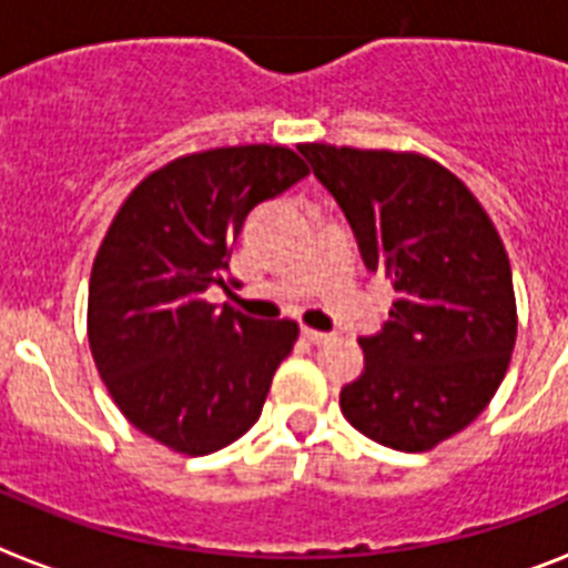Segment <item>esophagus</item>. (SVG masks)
Instances as JSON below:
<instances>
[{
	"label": "esophagus",
	"mask_w": 568,
	"mask_h": 568,
	"mask_svg": "<svg viewBox=\"0 0 568 568\" xmlns=\"http://www.w3.org/2000/svg\"><path fill=\"white\" fill-rule=\"evenodd\" d=\"M301 335H304V338H307L310 344H324V341L333 338V335H329V333H318V329H310V327L301 329Z\"/></svg>",
	"instance_id": "esophagus-1"
}]
</instances>
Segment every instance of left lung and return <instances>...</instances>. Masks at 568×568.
I'll return each mask as SVG.
<instances>
[{"label":"left lung","mask_w":568,"mask_h":568,"mask_svg":"<svg viewBox=\"0 0 568 568\" xmlns=\"http://www.w3.org/2000/svg\"><path fill=\"white\" fill-rule=\"evenodd\" d=\"M353 227L369 273L398 298L361 335L364 369L341 413L366 438L426 453L478 418L509 366L518 315L509 255L478 199L415 153L301 144Z\"/></svg>","instance_id":"1"}]
</instances>
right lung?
I'll return each mask as SVG.
<instances>
[{
  "label": "right lung",
  "instance_id": "obj_1",
  "mask_svg": "<svg viewBox=\"0 0 568 568\" xmlns=\"http://www.w3.org/2000/svg\"><path fill=\"white\" fill-rule=\"evenodd\" d=\"M287 148L184 155L115 213L90 273V353L124 418L184 455H210L258 420L298 324L204 301L258 204L307 175Z\"/></svg>",
  "mask_w": 568,
  "mask_h": 568
}]
</instances>
